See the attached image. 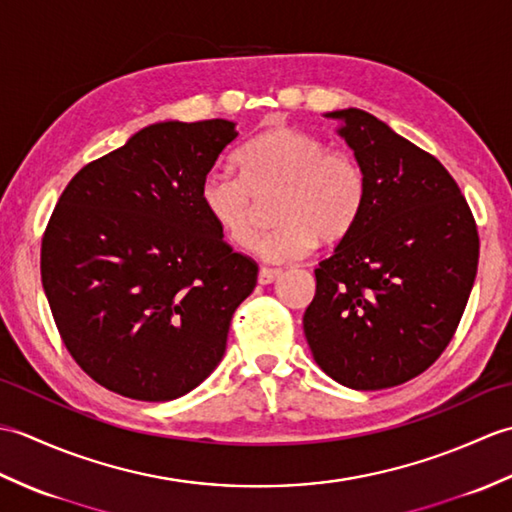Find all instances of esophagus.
Wrapping results in <instances>:
<instances>
[{
	"instance_id": "obj_1",
	"label": "esophagus",
	"mask_w": 512,
	"mask_h": 512,
	"mask_svg": "<svg viewBox=\"0 0 512 512\" xmlns=\"http://www.w3.org/2000/svg\"><path fill=\"white\" fill-rule=\"evenodd\" d=\"M281 273H279V270H275V268H262V270H259V275H257V281H259V284H262V286H268V284H273V281L279 277Z\"/></svg>"
}]
</instances>
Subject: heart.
Listing matches in <instances>:
<instances>
[{
    "instance_id": "1",
    "label": "heart",
    "mask_w": 512,
    "mask_h": 512,
    "mask_svg": "<svg viewBox=\"0 0 512 512\" xmlns=\"http://www.w3.org/2000/svg\"><path fill=\"white\" fill-rule=\"evenodd\" d=\"M242 176L206 173L200 204L209 220L237 248L257 237L255 195L279 191L273 204L277 226L255 250L268 264L306 257L321 239L336 244L354 231L365 206V176L358 162L325 140L292 127H275L237 151Z\"/></svg>"
}]
</instances>
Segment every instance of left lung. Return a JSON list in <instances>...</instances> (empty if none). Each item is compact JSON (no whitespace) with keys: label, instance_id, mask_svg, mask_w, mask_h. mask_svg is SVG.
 <instances>
[{"label":"left lung","instance_id":"left-lung-1","mask_svg":"<svg viewBox=\"0 0 512 512\" xmlns=\"http://www.w3.org/2000/svg\"><path fill=\"white\" fill-rule=\"evenodd\" d=\"M325 116L343 123L339 134L365 176V206L314 270L303 332L336 383L387 389L447 350L471 295L480 237L438 158L356 107Z\"/></svg>","mask_w":512,"mask_h":512}]
</instances>
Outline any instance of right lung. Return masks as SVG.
I'll return each instance as SVG.
<instances>
[{
	"label": "right lung",
	"instance_id": "1",
	"mask_svg": "<svg viewBox=\"0 0 512 512\" xmlns=\"http://www.w3.org/2000/svg\"><path fill=\"white\" fill-rule=\"evenodd\" d=\"M235 138L224 118L149 125L54 206L41 284L76 365L114 394L180 398L222 361L257 264L224 242L200 184Z\"/></svg>",
	"mask_w": 512,
	"mask_h": 512
}]
</instances>
